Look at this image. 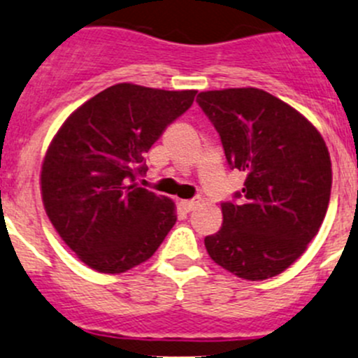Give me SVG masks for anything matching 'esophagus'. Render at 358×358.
<instances>
[{
    "mask_svg": "<svg viewBox=\"0 0 358 358\" xmlns=\"http://www.w3.org/2000/svg\"><path fill=\"white\" fill-rule=\"evenodd\" d=\"M196 205H198V200H182L180 201V207H182L186 212H191L194 207H196Z\"/></svg>",
    "mask_w": 358,
    "mask_h": 358,
    "instance_id": "34e87169",
    "label": "esophagus"
}]
</instances>
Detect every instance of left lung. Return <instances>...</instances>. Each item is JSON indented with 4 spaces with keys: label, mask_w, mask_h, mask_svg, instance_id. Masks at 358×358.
Segmentation results:
<instances>
[{
    "label": "left lung",
    "mask_w": 358,
    "mask_h": 358,
    "mask_svg": "<svg viewBox=\"0 0 358 358\" xmlns=\"http://www.w3.org/2000/svg\"><path fill=\"white\" fill-rule=\"evenodd\" d=\"M231 169L245 174L236 201H222V226L205 236L214 263L245 280L287 270L324 222L332 186L320 132L294 108L259 88L200 92Z\"/></svg>",
    "instance_id": "left-lung-1"
}]
</instances>
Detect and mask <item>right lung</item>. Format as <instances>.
Masks as SVG:
<instances>
[{"label": "right lung", "mask_w": 358, "mask_h": 358, "mask_svg": "<svg viewBox=\"0 0 358 358\" xmlns=\"http://www.w3.org/2000/svg\"><path fill=\"white\" fill-rule=\"evenodd\" d=\"M196 90L118 83L62 123L41 165V198L67 247L92 270L123 273L150 259L178 221L171 198L134 180L144 153Z\"/></svg>", "instance_id": "1"}]
</instances>
